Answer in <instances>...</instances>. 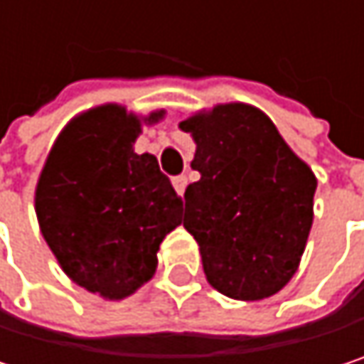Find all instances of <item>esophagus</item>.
I'll return each mask as SVG.
<instances>
[{
	"label": "esophagus",
	"instance_id": "1",
	"mask_svg": "<svg viewBox=\"0 0 364 364\" xmlns=\"http://www.w3.org/2000/svg\"><path fill=\"white\" fill-rule=\"evenodd\" d=\"M173 185H175L177 193L183 196V193H185V187H187V177H185V175H181V177H175V179H173Z\"/></svg>",
	"mask_w": 364,
	"mask_h": 364
}]
</instances>
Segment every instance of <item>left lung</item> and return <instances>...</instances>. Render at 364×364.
I'll list each match as a JSON object with an SVG mask.
<instances>
[{
	"label": "left lung",
	"instance_id": "obj_1",
	"mask_svg": "<svg viewBox=\"0 0 364 364\" xmlns=\"http://www.w3.org/2000/svg\"><path fill=\"white\" fill-rule=\"evenodd\" d=\"M196 143L183 228L196 238L206 280L257 301L297 272L314 221L316 177L253 105L225 103L179 124Z\"/></svg>",
	"mask_w": 364,
	"mask_h": 364
}]
</instances>
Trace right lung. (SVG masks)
I'll list each match as a JSON object with an SVG mask.
<instances>
[{
	"instance_id": "right-lung-1",
	"label": "right lung",
	"mask_w": 364,
	"mask_h": 364,
	"mask_svg": "<svg viewBox=\"0 0 364 364\" xmlns=\"http://www.w3.org/2000/svg\"><path fill=\"white\" fill-rule=\"evenodd\" d=\"M145 117L107 103L77 115L52 145L36 187L41 236L63 272L82 289L119 301L158 267L183 202L151 154H136Z\"/></svg>"
}]
</instances>
